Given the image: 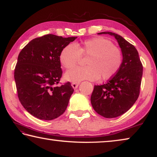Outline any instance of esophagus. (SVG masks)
<instances>
[{
  "label": "esophagus",
  "instance_id": "obj_1",
  "mask_svg": "<svg viewBox=\"0 0 157 157\" xmlns=\"http://www.w3.org/2000/svg\"><path fill=\"white\" fill-rule=\"evenodd\" d=\"M79 84V83H75V82H73V83L71 84V86H72V87L74 89H76L78 87Z\"/></svg>",
  "mask_w": 157,
  "mask_h": 157
}]
</instances>
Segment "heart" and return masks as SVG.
<instances>
[{"instance_id": "obj_1", "label": "heart", "mask_w": 157, "mask_h": 157, "mask_svg": "<svg viewBox=\"0 0 157 157\" xmlns=\"http://www.w3.org/2000/svg\"><path fill=\"white\" fill-rule=\"evenodd\" d=\"M82 55L89 56L86 66H77L68 71L64 75L66 80L78 83L97 80L100 77L108 79L116 75L123 63L121 50L103 37L90 39L76 46L67 45L61 52L60 62L64 68H71L78 63Z\"/></svg>"}]
</instances>
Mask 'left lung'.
Instances as JSON below:
<instances>
[{
  "mask_svg": "<svg viewBox=\"0 0 157 157\" xmlns=\"http://www.w3.org/2000/svg\"><path fill=\"white\" fill-rule=\"evenodd\" d=\"M98 34L115 37L123 53V63L119 71L107 83L95 85L91 96L94 109L105 118H113L127 112L137 100L143 65L136 48L123 36L111 32Z\"/></svg>",
  "mask_w": 157,
  "mask_h": 157,
  "instance_id": "obj_1",
  "label": "left lung"
}]
</instances>
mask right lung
I'll return each instance as SVG.
<instances>
[{
    "label": "right lung",
    "mask_w": 157,
    "mask_h": 157,
    "mask_svg": "<svg viewBox=\"0 0 157 157\" xmlns=\"http://www.w3.org/2000/svg\"><path fill=\"white\" fill-rule=\"evenodd\" d=\"M75 39L46 34L30 41L18 55L14 69L18 99L37 118L53 120L67 108L74 89L68 82L57 86L62 75L59 57Z\"/></svg>",
    "instance_id": "right-lung-1"
}]
</instances>
